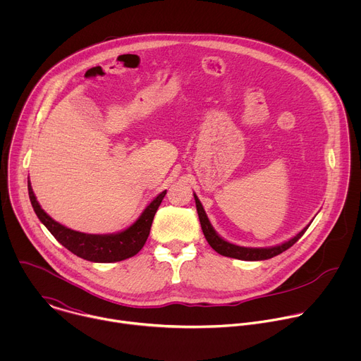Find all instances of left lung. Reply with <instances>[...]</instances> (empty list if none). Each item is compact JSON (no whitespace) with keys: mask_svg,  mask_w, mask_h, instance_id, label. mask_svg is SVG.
<instances>
[{"mask_svg":"<svg viewBox=\"0 0 361 361\" xmlns=\"http://www.w3.org/2000/svg\"><path fill=\"white\" fill-rule=\"evenodd\" d=\"M194 200H195V207H197V213H198V219H200V224H201V230L204 233L205 240L209 241V244L221 255L226 257H231V259H238V260H244V262H260V260H269L271 257H276L279 254H281L283 251L288 250L293 244H295L301 235L305 233V230L308 228V226L305 228H302L297 235H294L293 238H290L288 241L274 245V247H264V248H257V247H241V245H235L233 243L226 241L224 238H221L216 230L213 228L212 223L209 221L207 214H205L202 205L198 200V197L194 194Z\"/></svg>","mask_w":361,"mask_h":361,"instance_id":"obj_1","label":"left lung"}]
</instances>
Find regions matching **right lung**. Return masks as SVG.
Here are the masks:
<instances>
[{"label":"right lung","instance_id":"right-lung-1","mask_svg":"<svg viewBox=\"0 0 361 361\" xmlns=\"http://www.w3.org/2000/svg\"><path fill=\"white\" fill-rule=\"evenodd\" d=\"M166 192L167 190L154 198L141 213V216L135 220V223L131 224L128 228L114 234H85L67 228L51 219L41 209L28 180L30 201L39 221L67 250L81 257V259L94 263H116L135 255L148 238L154 216H156Z\"/></svg>","mask_w":361,"mask_h":361}]
</instances>
